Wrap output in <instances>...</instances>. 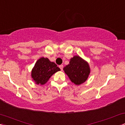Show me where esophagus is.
Listing matches in <instances>:
<instances>
[{
	"label": "esophagus",
	"instance_id": "1",
	"mask_svg": "<svg viewBox=\"0 0 125 125\" xmlns=\"http://www.w3.org/2000/svg\"><path fill=\"white\" fill-rule=\"evenodd\" d=\"M59 67L60 69H61V71H63V66L62 65V64H61V65L59 66Z\"/></svg>",
	"mask_w": 125,
	"mask_h": 125
}]
</instances>
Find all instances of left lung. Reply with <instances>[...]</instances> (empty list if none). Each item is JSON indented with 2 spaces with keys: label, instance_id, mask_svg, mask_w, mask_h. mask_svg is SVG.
I'll list each match as a JSON object with an SVG mask.
<instances>
[{
  "label": "left lung",
  "instance_id": "1",
  "mask_svg": "<svg viewBox=\"0 0 125 125\" xmlns=\"http://www.w3.org/2000/svg\"><path fill=\"white\" fill-rule=\"evenodd\" d=\"M63 70L69 78L76 85H79L87 80L90 74L88 63L79 56L71 59L69 64L64 67Z\"/></svg>",
  "mask_w": 125,
  "mask_h": 125
}]
</instances>
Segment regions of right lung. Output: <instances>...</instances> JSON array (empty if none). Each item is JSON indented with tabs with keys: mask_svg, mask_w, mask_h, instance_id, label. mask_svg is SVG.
<instances>
[{
	"mask_svg": "<svg viewBox=\"0 0 125 125\" xmlns=\"http://www.w3.org/2000/svg\"><path fill=\"white\" fill-rule=\"evenodd\" d=\"M61 71L56 64L48 58H41L37 61L31 70V76L37 84H45L54 73Z\"/></svg>",
	"mask_w": 125,
	"mask_h": 125,
	"instance_id": "obj_1",
	"label": "right lung"
}]
</instances>
